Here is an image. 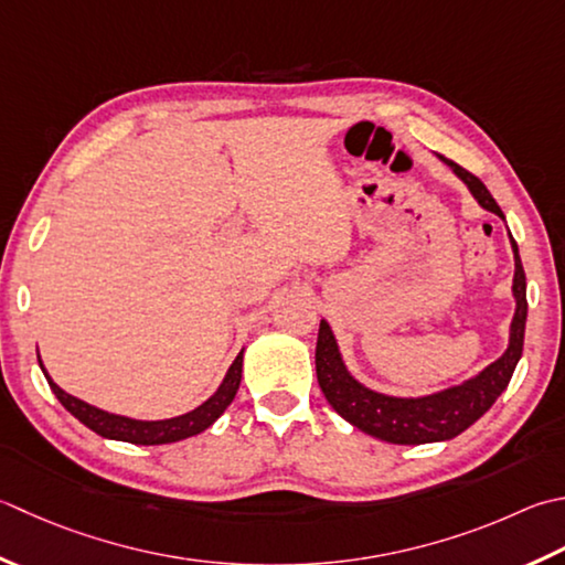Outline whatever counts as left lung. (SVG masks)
Wrapping results in <instances>:
<instances>
[{"label":"left lung","instance_id":"left-lung-1","mask_svg":"<svg viewBox=\"0 0 565 565\" xmlns=\"http://www.w3.org/2000/svg\"><path fill=\"white\" fill-rule=\"evenodd\" d=\"M444 159V157H440ZM450 171L468 185L470 195L480 207L490 210L497 217L504 220L502 207L494 203L492 193L484 188L478 175L460 169L458 163L444 159ZM510 245L514 252V316L510 323V342L488 367L460 384L446 386V390L422 394V396H396L372 390L362 384L355 374L348 370L345 360L338 345V338L328 320H320L318 342H316V374L328 404L345 418L348 424L364 430L372 438L386 440L396 446H422L450 440L470 428L480 416L490 412V406L500 399V394L510 384L519 358L524 348V328H526V276L519 257V247L510 235Z\"/></svg>","mask_w":565,"mask_h":565}]
</instances>
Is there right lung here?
Wrapping results in <instances>:
<instances>
[{
	"instance_id": "obj_1",
	"label": "right lung",
	"mask_w": 565,
	"mask_h": 565,
	"mask_svg": "<svg viewBox=\"0 0 565 565\" xmlns=\"http://www.w3.org/2000/svg\"><path fill=\"white\" fill-rule=\"evenodd\" d=\"M242 360H245V348L239 350L235 362L230 364L225 380L220 382L215 394L210 396V399H205L201 406H195L193 412H185V414L173 416V418H159V422H147V418H131V416L105 412V408L93 406L83 399H77V396H73L68 392H63L61 386L51 380V374L46 372V367H43L41 355H39L41 372H43V377L49 380V386L55 394V399L68 408L77 422L90 430H95L97 436L109 438V440H125V444H135V446L175 444V440L198 436V434H203L205 428L213 426L217 418L225 414V408L232 404V399H235V394L239 390Z\"/></svg>"
}]
</instances>
